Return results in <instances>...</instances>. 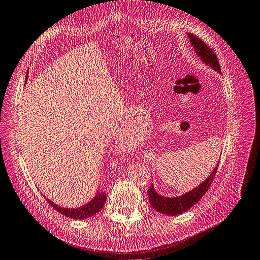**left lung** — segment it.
Segmentation results:
<instances>
[{
    "label": "left lung",
    "instance_id": "left-lung-1",
    "mask_svg": "<svg viewBox=\"0 0 260 260\" xmlns=\"http://www.w3.org/2000/svg\"><path fill=\"white\" fill-rule=\"evenodd\" d=\"M187 36L200 60H201L204 64L209 66L211 69L221 73L219 63L217 61L215 54L212 51V49H210L208 46L205 45V43H203L201 39L198 38L193 34H187ZM217 167H218V162L216 164L215 168L211 172V175L206 178L202 183H200L194 189H192L189 192H185V193L179 197L169 198V197H164L161 194H159L155 190L154 184L151 183L150 188L147 191V194L149 199V203L152 206V209H155L159 213H162V214L170 215V216L179 215L183 212H187L196 203H198L200 201V199H201L203 194H205V192L208 191V189L210 188V185L212 183L213 178L215 177Z\"/></svg>",
    "mask_w": 260,
    "mask_h": 260
}]
</instances>
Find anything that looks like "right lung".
<instances>
[{"mask_svg": "<svg viewBox=\"0 0 260 260\" xmlns=\"http://www.w3.org/2000/svg\"><path fill=\"white\" fill-rule=\"evenodd\" d=\"M46 200H47L49 205H51L52 208H54L56 211H58L59 213H61L62 215L70 217L72 219H84V218H89L93 216L94 214H96L98 212L102 210L106 200V193L98 189L94 198H93L91 201H89L86 204L79 206V208H61V206L57 205L48 198H46Z\"/></svg>", "mask_w": 260, "mask_h": 260, "instance_id": "add662e5", "label": "right lung"}]
</instances>
